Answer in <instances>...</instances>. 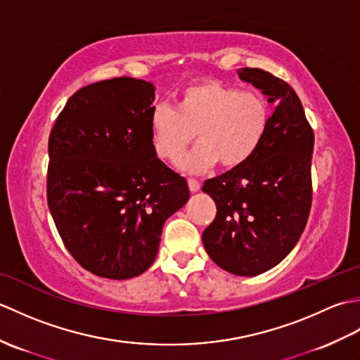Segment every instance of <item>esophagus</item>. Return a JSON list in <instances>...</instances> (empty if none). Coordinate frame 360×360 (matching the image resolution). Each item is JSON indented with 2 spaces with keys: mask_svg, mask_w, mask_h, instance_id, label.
Returning <instances> with one entry per match:
<instances>
[{
  "mask_svg": "<svg viewBox=\"0 0 360 360\" xmlns=\"http://www.w3.org/2000/svg\"><path fill=\"white\" fill-rule=\"evenodd\" d=\"M188 188H190V192H192V193L198 192V190L201 188L200 181L195 179V178H188Z\"/></svg>",
  "mask_w": 360,
  "mask_h": 360,
  "instance_id": "obj_1",
  "label": "esophagus"
}]
</instances>
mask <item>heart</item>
Masks as SVG:
<instances>
[{"mask_svg": "<svg viewBox=\"0 0 360 360\" xmlns=\"http://www.w3.org/2000/svg\"><path fill=\"white\" fill-rule=\"evenodd\" d=\"M269 122L263 94L207 80L182 88L174 108L158 103L150 128L156 155L170 162L184 155L196 136L200 143L181 165L201 173L218 162L226 168L246 164L263 143Z\"/></svg>", "mask_w": 360, "mask_h": 360, "instance_id": "b5f03b06", "label": "heart"}]
</instances>
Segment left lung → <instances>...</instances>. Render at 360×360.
<instances>
[{"instance_id":"obj_1","label":"left lung","mask_w":360,"mask_h":360,"mask_svg":"<svg viewBox=\"0 0 360 360\" xmlns=\"http://www.w3.org/2000/svg\"><path fill=\"white\" fill-rule=\"evenodd\" d=\"M238 75L262 89L275 108L255 155L204 182L217 217L202 232V243L221 269L254 277L277 266L308 223L314 131L285 80L258 68H240Z\"/></svg>"}]
</instances>
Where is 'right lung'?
<instances>
[{"mask_svg": "<svg viewBox=\"0 0 360 360\" xmlns=\"http://www.w3.org/2000/svg\"><path fill=\"white\" fill-rule=\"evenodd\" d=\"M153 101L150 82H97L70 97L51 129V215L75 262L98 277L147 271L165 219L188 201L186 178L156 156Z\"/></svg>", "mask_w": 360, "mask_h": 360, "instance_id": "obj_1", "label": "right lung"}]
</instances>
